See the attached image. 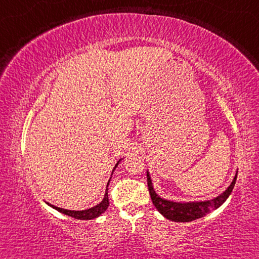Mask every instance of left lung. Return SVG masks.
Returning a JSON list of instances; mask_svg holds the SVG:
<instances>
[{"instance_id":"left-lung-1","label":"left lung","mask_w":259,"mask_h":259,"mask_svg":"<svg viewBox=\"0 0 259 259\" xmlns=\"http://www.w3.org/2000/svg\"><path fill=\"white\" fill-rule=\"evenodd\" d=\"M236 179L237 173L228 189H226L223 193L219 194V196L213 198V199L203 201H175L161 198L157 192H155V190L153 189V184H152L150 172L147 171V184L152 203H153L155 208H157L165 218H167L172 222L178 223H189L196 221V219L205 217V215L210 213V212L213 210H217L219 206H222V205L225 203V200L228 199L230 194H231L233 187H235Z\"/></svg>"}]
</instances>
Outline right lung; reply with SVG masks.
I'll return each mask as SVG.
<instances>
[{
    "label": "right lung",
    "mask_w": 259,
    "mask_h": 259,
    "mask_svg": "<svg viewBox=\"0 0 259 259\" xmlns=\"http://www.w3.org/2000/svg\"><path fill=\"white\" fill-rule=\"evenodd\" d=\"M122 159H120V160L116 162L114 168H113V172H114V169L116 168V166L119 165V162L121 161ZM112 172V175H113ZM109 182H111V179L108 180L107 183V187L109 185ZM107 191L108 189H106V192H105V196H104V199H102L100 203L98 205H95V206L91 207V208H87V210H81V211H74V210H67V208H62V207H58L55 206V205H52L47 203L49 206L54 208V210L61 212V213L66 214V215H69V217L72 218H75V219H82V221H88V219H94V218H98L99 215H101L104 212L107 210L108 208V205H109V201H108V194H107Z\"/></svg>",
    "instance_id": "1"
}]
</instances>
